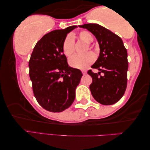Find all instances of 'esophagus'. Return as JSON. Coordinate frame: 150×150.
<instances>
[{"label": "esophagus", "mask_w": 150, "mask_h": 150, "mask_svg": "<svg viewBox=\"0 0 150 150\" xmlns=\"http://www.w3.org/2000/svg\"><path fill=\"white\" fill-rule=\"evenodd\" d=\"M82 72L83 74H86L87 73V72L86 70H82Z\"/></svg>", "instance_id": "esophagus-1"}]
</instances>
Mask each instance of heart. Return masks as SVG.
<instances>
[{
    "instance_id": "1",
    "label": "heart",
    "mask_w": 150,
    "mask_h": 150,
    "mask_svg": "<svg viewBox=\"0 0 150 150\" xmlns=\"http://www.w3.org/2000/svg\"><path fill=\"white\" fill-rule=\"evenodd\" d=\"M78 38L80 40L87 44L86 51L88 49L91 50L92 46L90 43H91L94 40L93 36L90 33L87 31H81L78 34ZM62 52L67 57H70L74 52V40L72 35H68L64 40L62 45ZM95 60V56L92 52H87L83 55L76 54L73 56L70 59V65L74 68L76 69L84 70L88 68Z\"/></svg>"
}]
</instances>
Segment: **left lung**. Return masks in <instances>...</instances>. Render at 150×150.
I'll return each mask as SVG.
<instances>
[{
  "label": "left lung",
  "mask_w": 150,
  "mask_h": 150,
  "mask_svg": "<svg viewBox=\"0 0 150 150\" xmlns=\"http://www.w3.org/2000/svg\"><path fill=\"white\" fill-rule=\"evenodd\" d=\"M79 27L91 32L100 46L99 57L92 66L100 72L88 71L92 78L90 86L92 96L101 104H114L123 96L127 87L128 62L123 41L117 34L98 24H85ZM101 73L103 75H100Z\"/></svg>",
  "instance_id": "left-lung-1"
}]
</instances>
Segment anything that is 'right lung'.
<instances>
[{
	"instance_id": "right-lung-1",
	"label": "right lung",
	"mask_w": 150,
	"mask_h": 150,
	"mask_svg": "<svg viewBox=\"0 0 150 150\" xmlns=\"http://www.w3.org/2000/svg\"><path fill=\"white\" fill-rule=\"evenodd\" d=\"M76 27L45 34L36 43L30 56L29 76L34 95L38 104L49 112H62L75 99V90L82 73L68 66L62 45L67 34Z\"/></svg>"
}]
</instances>
